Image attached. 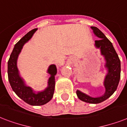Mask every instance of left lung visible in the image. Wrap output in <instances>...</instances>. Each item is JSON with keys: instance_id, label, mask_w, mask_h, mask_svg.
Listing matches in <instances>:
<instances>
[{"instance_id": "obj_1", "label": "left lung", "mask_w": 127, "mask_h": 127, "mask_svg": "<svg viewBox=\"0 0 127 127\" xmlns=\"http://www.w3.org/2000/svg\"><path fill=\"white\" fill-rule=\"evenodd\" d=\"M94 34L99 38L100 40H95V46L99 49L101 55L104 58V67L107 70V74L104 80L105 93L98 97H92L87 94L76 91L79 99L90 104H98L106 100L114 94L117 88L121 76V61L112 42L106 36L96 27H91Z\"/></svg>"}]
</instances>
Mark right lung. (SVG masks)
I'll use <instances>...</instances> for the list:
<instances>
[{
	"instance_id": "add662e5",
	"label": "right lung",
	"mask_w": 127,
	"mask_h": 127,
	"mask_svg": "<svg viewBox=\"0 0 127 127\" xmlns=\"http://www.w3.org/2000/svg\"><path fill=\"white\" fill-rule=\"evenodd\" d=\"M37 29H34L29 32L15 44L8 62V80L12 89L21 99L32 106H42L51 100L54 93L55 76L57 74L56 65H49L47 72L50 75V77L48 79L47 87L38 92L27 85L24 79L20 76L17 65V59L23 46L31 38Z\"/></svg>"
}]
</instances>
